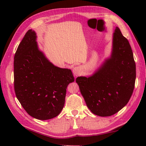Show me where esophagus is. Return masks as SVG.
<instances>
[{
  "label": "esophagus",
  "instance_id": "obj_1",
  "mask_svg": "<svg viewBox=\"0 0 146 146\" xmlns=\"http://www.w3.org/2000/svg\"><path fill=\"white\" fill-rule=\"evenodd\" d=\"M82 69L80 66H75L73 68V73L75 76H78L82 73Z\"/></svg>",
  "mask_w": 146,
  "mask_h": 146
}]
</instances>
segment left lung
Instances as JSON below:
<instances>
[{
	"label": "left lung",
	"instance_id": "obj_1",
	"mask_svg": "<svg viewBox=\"0 0 146 146\" xmlns=\"http://www.w3.org/2000/svg\"><path fill=\"white\" fill-rule=\"evenodd\" d=\"M136 78L135 63L128 40L116 27L109 58L92 75L76 79L93 113L108 117L124 107L131 98Z\"/></svg>",
	"mask_w": 146,
	"mask_h": 146
}]
</instances>
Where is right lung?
<instances>
[{
  "mask_svg": "<svg viewBox=\"0 0 146 146\" xmlns=\"http://www.w3.org/2000/svg\"><path fill=\"white\" fill-rule=\"evenodd\" d=\"M35 31L29 29L14 56V90L16 97L29 115L48 120L60 113L66 88L74 82L71 70L51 63L39 50Z\"/></svg>",
  "mask_w": 146,
  "mask_h": 146,
  "instance_id": "1",
  "label": "right lung"
}]
</instances>
